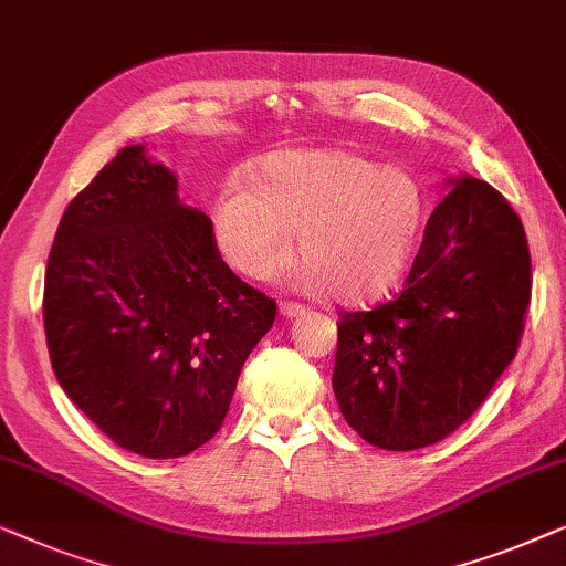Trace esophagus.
I'll return each instance as SVG.
<instances>
[{
	"mask_svg": "<svg viewBox=\"0 0 566 566\" xmlns=\"http://www.w3.org/2000/svg\"><path fill=\"white\" fill-rule=\"evenodd\" d=\"M280 313L282 317H286V321H292V317H302L307 313L305 305H300V302H292V300H284L280 305Z\"/></svg>",
	"mask_w": 566,
	"mask_h": 566,
	"instance_id": "esophagus-1",
	"label": "esophagus"
}]
</instances>
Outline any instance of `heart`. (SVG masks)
I'll use <instances>...</instances> for the list:
<instances>
[{
    "mask_svg": "<svg viewBox=\"0 0 566 566\" xmlns=\"http://www.w3.org/2000/svg\"><path fill=\"white\" fill-rule=\"evenodd\" d=\"M423 220V192L400 166L346 148L282 150L249 179H230L212 207L214 243L235 272L269 280L297 228L307 290L366 302L400 280Z\"/></svg>",
    "mask_w": 566,
    "mask_h": 566,
    "instance_id": "b5f03b06",
    "label": "heart"
}]
</instances>
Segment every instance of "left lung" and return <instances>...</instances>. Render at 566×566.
Here are the masks:
<instances>
[{
	"instance_id": "left-lung-1",
	"label": "left lung",
	"mask_w": 566,
	"mask_h": 566,
	"mask_svg": "<svg viewBox=\"0 0 566 566\" xmlns=\"http://www.w3.org/2000/svg\"><path fill=\"white\" fill-rule=\"evenodd\" d=\"M531 253L518 214L488 181H453L428 218L402 292L340 313L333 392L366 443H439L488 400L521 346Z\"/></svg>"
}]
</instances>
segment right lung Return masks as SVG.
<instances>
[{
	"instance_id": "right-lung-1",
	"label": "right lung",
	"mask_w": 566,
	"mask_h": 566,
	"mask_svg": "<svg viewBox=\"0 0 566 566\" xmlns=\"http://www.w3.org/2000/svg\"><path fill=\"white\" fill-rule=\"evenodd\" d=\"M274 317L143 146L63 212L45 266L48 354L69 400L127 451L177 459L210 441Z\"/></svg>"
}]
</instances>
